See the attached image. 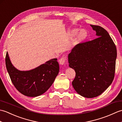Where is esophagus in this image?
<instances>
[{
	"label": "esophagus",
	"mask_w": 122,
	"mask_h": 122,
	"mask_svg": "<svg viewBox=\"0 0 122 122\" xmlns=\"http://www.w3.org/2000/svg\"><path fill=\"white\" fill-rule=\"evenodd\" d=\"M66 56H62V58H61L59 60V63L60 64H62V65H63L66 62Z\"/></svg>",
	"instance_id": "obj_1"
}]
</instances>
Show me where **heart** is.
<instances>
[{
    "mask_svg": "<svg viewBox=\"0 0 122 122\" xmlns=\"http://www.w3.org/2000/svg\"><path fill=\"white\" fill-rule=\"evenodd\" d=\"M78 31L79 30L77 29H73L71 30L69 33V36L71 37H73L75 35H76V38H75V42L76 43L84 40L87 37V32L85 30H81L79 32Z\"/></svg>",
    "mask_w": 122,
    "mask_h": 122,
    "instance_id": "b5f03b06",
    "label": "heart"
}]
</instances>
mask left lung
I'll list each match as a JSON object with an SVG mask.
<instances>
[{
	"label": "left lung",
	"mask_w": 122,
	"mask_h": 122,
	"mask_svg": "<svg viewBox=\"0 0 122 122\" xmlns=\"http://www.w3.org/2000/svg\"><path fill=\"white\" fill-rule=\"evenodd\" d=\"M91 26L98 37L79 43L68 56L69 66L76 72L73 87L87 98L101 95L112 83L117 56L116 46L107 31L99 25Z\"/></svg>",
	"instance_id": "1"
}]
</instances>
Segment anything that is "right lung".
<instances>
[{
  "label": "right lung",
  "mask_w": 122,
  "mask_h": 122,
  "mask_svg": "<svg viewBox=\"0 0 122 122\" xmlns=\"http://www.w3.org/2000/svg\"><path fill=\"white\" fill-rule=\"evenodd\" d=\"M6 66L11 81L23 95L36 97L43 94L52 84L59 72L57 59H53L28 71L18 70L12 66L6 53Z\"/></svg>",
  "instance_id": "obj_1"
}]
</instances>
